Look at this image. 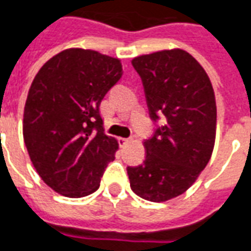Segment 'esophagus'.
<instances>
[{
	"label": "esophagus",
	"instance_id": "1",
	"mask_svg": "<svg viewBox=\"0 0 251 251\" xmlns=\"http://www.w3.org/2000/svg\"><path fill=\"white\" fill-rule=\"evenodd\" d=\"M129 141H131V138H119V143H120V146H126Z\"/></svg>",
	"mask_w": 251,
	"mask_h": 251
}]
</instances>
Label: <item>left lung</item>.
Segmentation results:
<instances>
[{
  "label": "left lung",
  "instance_id": "1",
  "mask_svg": "<svg viewBox=\"0 0 251 251\" xmlns=\"http://www.w3.org/2000/svg\"><path fill=\"white\" fill-rule=\"evenodd\" d=\"M151 120L146 158L127 167L132 191L151 202L183 194L206 167L216 138V101L205 70L187 51L162 50L132 60Z\"/></svg>",
  "mask_w": 251,
  "mask_h": 251
}]
</instances>
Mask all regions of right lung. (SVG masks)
<instances>
[{"label": "right lung", "instance_id": "right-lung-1", "mask_svg": "<svg viewBox=\"0 0 251 251\" xmlns=\"http://www.w3.org/2000/svg\"><path fill=\"white\" fill-rule=\"evenodd\" d=\"M123 75L120 60L68 49L45 63L24 106L23 136L38 175L70 198L93 194L119 143L105 135L100 105Z\"/></svg>", "mask_w": 251, "mask_h": 251}]
</instances>
